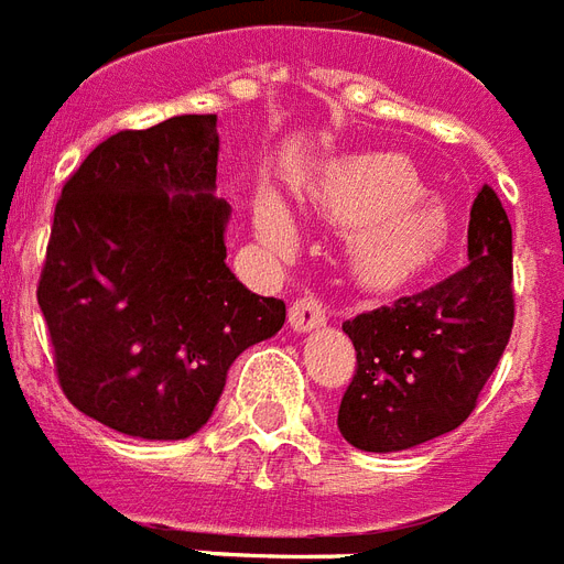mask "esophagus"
Instances as JSON below:
<instances>
[{"label":"esophagus","mask_w":564,"mask_h":564,"mask_svg":"<svg viewBox=\"0 0 564 564\" xmlns=\"http://www.w3.org/2000/svg\"><path fill=\"white\" fill-rule=\"evenodd\" d=\"M288 323H291L296 335H308L314 328L326 326V308L314 296H303V300H296L291 305V311H288Z\"/></svg>","instance_id":"1"}]
</instances>
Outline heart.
Wrapping results in <instances>:
<instances>
[{"label":"heart","instance_id":"1","mask_svg":"<svg viewBox=\"0 0 564 564\" xmlns=\"http://www.w3.org/2000/svg\"><path fill=\"white\" fill-rule=\"evenodd\" d=\"M305 197L349 232L358 282L376 291L402 288L434 268L452 245V212L402 154L369 151L328 162L305 186ZM256 232L273 253L296 247L294 218L276 195L256 206Z\"/></svg>","mask_w":564,"mask_h":564}]
</instances>
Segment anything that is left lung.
<instances>
[{
	"label": "left lung",
	"instance_id": "obj_1",
	"mask_svg": "<svg viewBox=\"0 0 564 564\" xmlns=\"http://www.w3.org/2000/svg\"><path fill=\"white\" fill-rule=\"evenodd\" d=\"M512 227L492 188L468 218V264L422 294L358 314V369L337 427L360 452H408L460 427L510 344Z\"/></svg>",
	"mask_w": 564,
	"mask_h": 564
}]
</instances>
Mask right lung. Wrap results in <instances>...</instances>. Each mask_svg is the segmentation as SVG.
Here are the masks:
<instances>
[{"label":"right lung","mask_w":564,"mask_h":564,"mask_svg":"<svg viewBox=\"0 0 564 564\" xmlns=\"http://www.w3.org/2000/svg\"><path fill=\"white\" fill-rule=\"evenodd\" d=\"M218 116L121 130L66 180L37 303L66 399L137 440L209 422L227 369L285 323L227 264Z\"/></svg>","instance_id":"add662e5"}]
</instances>
